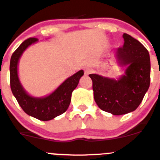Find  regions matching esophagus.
Returning a JSON list of instances; mask_svg holds the SVG:
<instances>
[{
    "label": "esophagus",
    "instance_id": "esophagus-1",
    "mask_svg": "<svg viewBox=\"0 0 160 160\" xmlns=\"http://www.w3.org/2000/svg\"><path fill=\"white\" fill-rule=\"evenodd\" d=\"M92 72V69H90V67H87L84 68V73L85 75H89L90 72Z\"/></svg>",
    "mask_w": 160,
    "mask_h": 160
}]
</instances>
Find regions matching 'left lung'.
<instances>
[{
	"mask_svg": "<svg viewBox=\"0 0 160 160\" xmlns=\"http://www.w3.org/2000/svg\"><path fill=\"white\" fill-rule=\"evenodd\" d=\"M124 45L116 50L125 74L110 78L96 73L90 74L93 81V98L101 110L114 115L134 111L139 106L150 84V57L141 42L124 33Z\"/></svg>",
	"mask_w": 160,
	"mask_h": 160,
	"instance_id": "1",
	"label": "left lung"
}]
</instances>
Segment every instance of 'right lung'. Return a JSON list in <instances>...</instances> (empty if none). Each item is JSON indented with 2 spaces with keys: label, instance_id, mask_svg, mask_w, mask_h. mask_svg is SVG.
Segmentation results:
<instances>
[{
  "label": "right lung",
  "instance_id": "add662e5",
  "mask_svg": "<svg viewBox=\"0 0 160 160\" xmlns=\"http://www.w3.org/2000/svg\"><path fill=\"white\" fill-rule=\"evenodd\" d=\"M35 38L24 41L12 54L10 62L11 88L14 98L23 111L29 116L41 121H49L63 114L70 104L72 93L83 75L80 70L64 80L56 90L44 97L30 95L22 86L18 77V63L22 54L30 46L38 42Z\"/></svg>",
  "mask_w": 160,
  "mask_h": 160
}]
</instances>
